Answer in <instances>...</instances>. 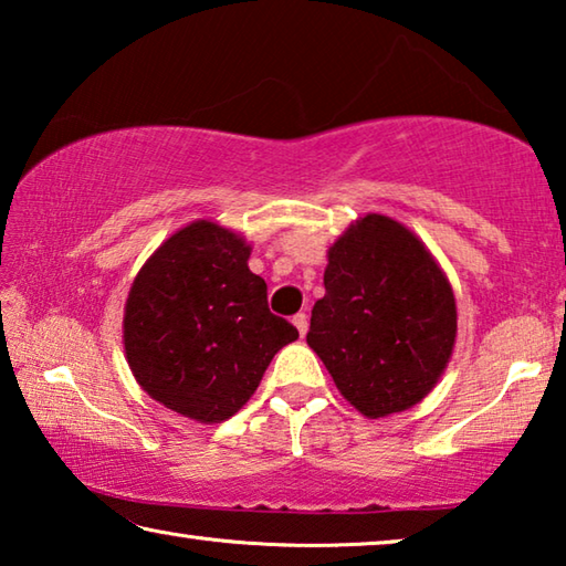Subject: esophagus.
I'll return each instance as SVG.
<instances>
[{"mask_svg":"<svg viewBox=\"0 0 566 566\" xmlns=\"http://www.w3.org/2000/svg\"><path fill=\"white\" fill-rule=\"evenodd\" d=\"M292 324H294V327H296V332H300L302 334V337H304V334H306V329H310V319H306V314H294V317H292Z\"/></svg>","mask_w":566,"mask_h":566,"instance_id":"1","label":"esophagus"}]
</instances>
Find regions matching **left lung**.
<instances>
[{
  "mask_svg": "<svg viewBox=\"0 0 566 566\" xmlns=\"http://www.w3.org/2000/svg\"><path fill=\"white\" fill-rule=\"evenodd\" d=\"M327 294L314 304L306 344L364 417L424 399L457 337L454 294L407 227L367 214L329 249Z\"/></svg>",
  "mask_w": 566,
  "mask_h": 566,
  "instance_id": "obj_1",
  "label": "left lung"
}]
</instances>
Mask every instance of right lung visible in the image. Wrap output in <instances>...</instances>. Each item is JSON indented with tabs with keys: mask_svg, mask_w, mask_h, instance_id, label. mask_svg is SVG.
<instances>
[{
	"mask_svg": "<svg viewBox=\"0 0 566 566\" xmlns=\"http://www.w3.org/2000/svg\"><path fill=\"white\" fill-rule=\"evenodd\" d=\"M242 237L195 222L142 266L124 310L134 377L161 405L197 421L242 409L294 324L270 312L266 284L249 272Z\"/></svg>",
	"mask_w": 566,
	"mask_h": 566,
	"instance_id": "right-lung-1",
	"label": "right lung"
}]
</instances>
